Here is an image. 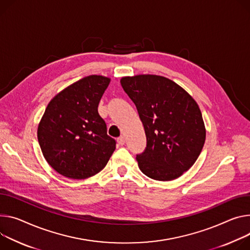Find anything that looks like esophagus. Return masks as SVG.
I'll return each mask as SVG.
<instances>
[{"label": "esophagus", "instance_id": "34e87169", "mask_svg": "<svg viewBox=\"0 0 250 250\" xmlns=\"http://www.w3.org/2000/svg\"><path fill=\"white\" fill-rule=\"evenodd\" d=\"M117 142H118V144H119L120 146H124V145L125 144V139L124 135H121L120 138H118Z\"/></svg>", "mask_w": 250, "mask_h": 250}]
</instances>
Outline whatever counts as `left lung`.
Segmentation results:
<instances>
[{"label": "left lung", "instance_id": "obj_1", "mask_svg": "<svg viewBox=\"0 0 250 250\" xmlns=\"http://www.w3.org/2000/svg\"><path fill=\"white\" fill-rule=\"evenodd\" d=\"M121 83L137 106L146 135L137 155L146 176L168 181L196 162L206 142V126L194 99L173 81L156 75L124 77Z\"/></svg>", "mask_w": 250, "mask_h": 250}]
</instances>
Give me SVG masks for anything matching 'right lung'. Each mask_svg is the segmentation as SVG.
I'll use <instances>...</instances> for the list:
<instances>
[{
	"instance_id": "add662e5",
	"label": "right lung",
	"mask_w": 250,
	"mask_h": 250,
	"mask_svg": "<svg viewBox=\"0 0 250 250\" xmlns=\"http://www.w3.org/2000/svg\"><path fill=\"white\" fill-rule=\"evenodd\" d=\"M110 79L92 75L72 83L49 103L38 126L48 164L60 174L84 179L99 173L116 149L98 111Z\"/></svg>"
}]
</instances>
